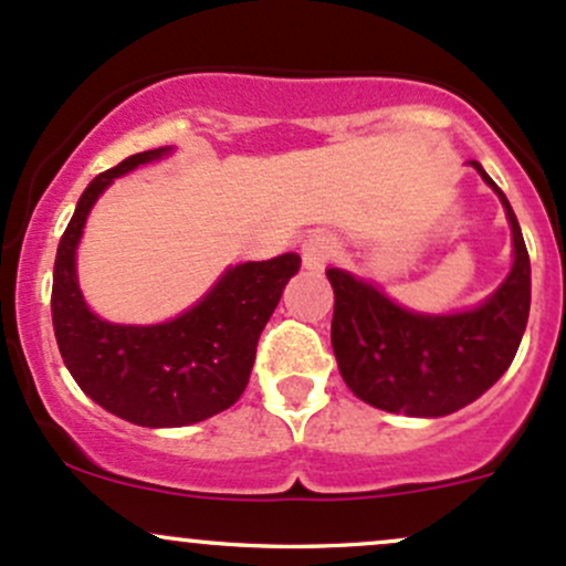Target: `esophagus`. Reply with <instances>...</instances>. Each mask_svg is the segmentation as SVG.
I'll return each mask as SVG.
<instances>
[{"label":"esophagus","mask_w":566,"mask_h":566,"mask_svg":"<svg viewBox=\"0 0 566 566\" xmlns=\"http://www.w3.org/2000/svg\"><path fill=\"white\" fill-rule=\"evenodd\" d=\"M303 265L308 271H322L338 254V241L327 233H312L303 239Z\"/></svg>","instance_id":"obj_1"}]
</instances>
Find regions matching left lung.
I'll use <instances>...</instances> for the list:
<instances>
[{"instance_id":"obj_1","label":"left lung","mask_w":566,"mask_h":566,"mask_svg":"<svg viewBox=\"0 0 566 566\" xmlns=\"http://www.w3.org/2000/svg\"><path fill=\"white\" fill-rule=\"evenodd\" d=\"M496 192L513 233V265L481 306L454 314H419L397 306L376 284L327 269L335 293L331 340L346 387L368 406L406 416H449L470 406L511 368L526 331L532 271L511 201Z\"/></svg>"}]
</instances>
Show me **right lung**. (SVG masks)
Listing matches in <instances>:
<instances>
[{
  "instance_id": "obj_1",
  "label": "right lung",
  "mask_w": 566,
  "mask_h": 566,
  "mask_svg": "<svg viewBox=\"0 0 566 566\" xmlns=\"http://www.w3.org/2000/svg\"><path fill=\"white\" fill-rule=\"evenodd\" d=\"M171 150L136 153L93 177L53 265L51 312L64 365L93 402L139 427L196 424L231 408L250 381L260 333L301 269L295 252L231 265L196 306L160 325H115L93 314L74 260L93 203L117 177Z\"/></svg>"
}]
</instances>
